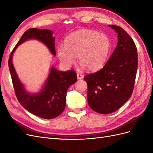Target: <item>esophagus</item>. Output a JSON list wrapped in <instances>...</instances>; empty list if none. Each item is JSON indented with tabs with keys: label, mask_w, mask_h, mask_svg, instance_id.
Here are the masks:
<instances>
[{
	"label": "esophagus",
	"mask_w": 153,
	"mask_h": 153,
	"mask_svg": "<svg viewBox=\"0 0 153 153\" xmlns=\"http://www.w3.org/2000/svg\"><path fill=\"white\" fill-rule=\"evenodd\" d=\"M76 75H77V78H78V80L83 79V78H84V75H83L82 74H81V73H78L76 74Z\"/></svg>",
	"instance_id": "1"
}]
</instances>
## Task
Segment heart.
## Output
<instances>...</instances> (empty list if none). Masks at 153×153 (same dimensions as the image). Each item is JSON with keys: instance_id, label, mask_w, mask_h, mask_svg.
<instances>
[{"instance_id": "obj_1", "label": "heart", "mask_w": 153, "mask_h": 153, "mask_svg": "<svg viewBox=\"0 0 153 153\" xmlns=\"http://www.w3.org/2000/svg\"><path fill=\"white\" fill-rule=\"evenodd\" d=\"M111 47L110 40L105 34L82 29L68 35L64 46L57 48L58 57L66 66L76 61V55L82 68L95 71L102 67L107 60Z\"/></svg>"}]
</instances>
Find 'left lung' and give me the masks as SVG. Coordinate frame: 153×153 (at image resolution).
I'll list each match as a JSON object with an SVG mask.
<instances>
[{"mask_svg":"<svg viewBox=\"0 0 153 153\" xmlns=\"http://www.w3.org/2000/svg\"><path fill=\"white\" fill-rule=\"evenodd\" d=\"M108 26L117 34V47L102 69L84 78L88 104L101 114L117 110L130 98L138 67L137 49L132 38L119 26Z\"/></svg>","mask_w":153,"mask_h":153,"instance_id":"obj_1","label":"left lung"}]
</instances>
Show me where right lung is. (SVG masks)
<instances>
[{
  "instance_id": "1",
  "label": "right lung",
  "mask_w": 153,
  "mask_h": 153,
  "mask_svg": "<svg viewBox=\"0 0 153 153\" xmlns=\"http://www.w3.org/2000/svg\"><path fill=\"white\" fill-rule=\"evenodd\" d=\"M29 39L41 41L51 53L54 56L56 55L55 37L52 30L32 28L25 31L13 48L8 61L14 89L19 103L28 112L43 119H53L61 115L65 109L67 91L76 82V73L73 70L61 71L52 66L39 92L30 93L27 91L18 76L12 60L18 46Z\"/></svg>"
}]
</instances>
